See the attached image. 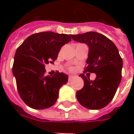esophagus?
Segmentation results:
<instances>
[{"label": "esophagus", "instance_id": "obj_1", "mask_svg": "<svg viewBox=\"0 0 134 134\" xmlns=\"http://www.w3.org/2000/svg\"><path fill=\"white\" fill-rule=\"evenodd\" d=\"M75 78V76H69V78H68V80H69V81H72V80L73 79Z\"/></svg>", "mask_w": 134, "mask_h": 134}]
</instances>
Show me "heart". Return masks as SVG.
Listing matches in <instances>:
<instances>
[{
  "instance_id": "heart-1",
  "label": "heart",
  "mask_w": 134,
  "mask_h": 134,
  "mask_svg": "<svg viewBox=\"0 0 134 134\" xmlns=\"http://www.w3.org/2000/svg\"><path fill=\"white\" fill-rule=\"evenodd\" d=\"M70 70H73V68H70Z\"/></svg>"
}]
</instances>
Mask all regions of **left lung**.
<instances>
[{
    "instance_id": "8db88e82",
    "label": "left lung",
    "mask_w": 134,
    "mask_h": 134,
    "mask_svg": "<svg viewBox=\"0 0 134 134\" xmlns=\"http://www.w3.org/2000/svg\"><path fill=\"white\" fill-rule=\"evenodd\" d=\"M71 37L89 47L84 72L96 75L94 80L84 74L80 75L84 80V87L76 93L77 99L86 108L101 109L112 100L121 82L122 59L113 42L101 34L90 31Z\"/></svg>"
}]
</instances>
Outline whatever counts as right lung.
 Instances as JSON below:
<instances>
[{
    "label": "right lung",
    "mask_w": 134,
    "mask_h": 134,
    "mask_svg": "<svg viewBox=\"0 0 134 134\" xmlns=\"http://www.w3.org/2000/svg\"><path fill=\"white\" fill-rule=\"evenodd\" d=\"M70 41V34L44 31L29 36L16 49L13 74L19 96L29 107L45 109L56 103L68 76L59 72L45 76V64L55 61L62 47Z\"/></svg>",
    "instance_id": "right-lung-1"
}]
</instances>
